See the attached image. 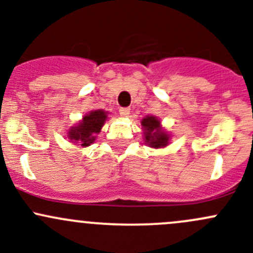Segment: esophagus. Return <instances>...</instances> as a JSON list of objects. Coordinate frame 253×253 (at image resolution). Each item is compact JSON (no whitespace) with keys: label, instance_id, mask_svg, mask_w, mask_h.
<instances>
[{"label":"esophagus","instance_id":"1","mask_svg":"<svg viewBox=\"0 0 253 253\" xmlns=\"http://www.w3.org/2000/svg\"><path fill=\"white\" fill-rule=\"evenodd\" d=\"M119 112H120V115H121L122 117H127V116H129V114H131V109H129V108H121L119 110Z\"/></svg>","mask_w":253,"mask_h":253}]
</instances>
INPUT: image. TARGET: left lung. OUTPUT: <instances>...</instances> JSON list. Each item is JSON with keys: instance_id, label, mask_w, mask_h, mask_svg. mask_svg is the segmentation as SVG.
Listing matches in <instances>:
<instances>
[{"instance_id": "8db88e82", "label": "left lung", "mask_w": 253, "mask_h": 253, "mask_svg": "<svg viewBox=\"0 0 253 253\" xmlns=\"http://www.w3.org/2000/svg\"><path fill=\"white\" fill-rule=\"evenodd\" d=\"M143 139L150 148H165L169 145L171 134L162 126V122L154 115H147L141 121Z\"/></svg>"}]
</instances>
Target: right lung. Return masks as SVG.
I'll return each mask as SVG.
<instances>
[{"label":"right lung","mask_w":253,"mask_h":253,"mask_svg":"<svg viewBox=\"0 0 253 253\" xmlns=\"http://www.w3.org/2000/svg\"><path fill=\"white\" fill-rule=\"evenodd\" d=\"M109 112L101 109L93 110L84 115L83 119L77 125L71 127L67 131V138L82 148L89 147L95 142L96 136L100 133L101 128L109 119Z\"/></svg>","instance_id":"obj_1"}]
</instances>
